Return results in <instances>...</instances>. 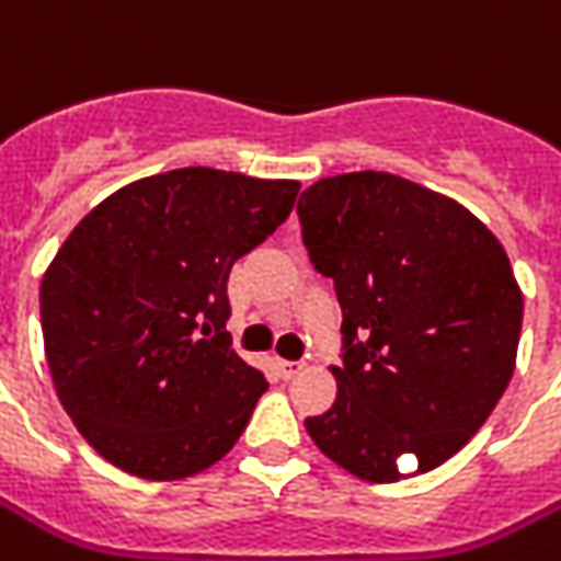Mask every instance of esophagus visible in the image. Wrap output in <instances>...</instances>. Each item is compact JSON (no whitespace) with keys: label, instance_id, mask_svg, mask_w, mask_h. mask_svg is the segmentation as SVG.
<instances>
[{"label":"esophagus","instance_id":"obj_1","mask_svg":"<svg viewBox=\"0 0 561 561\" xmlns=\"http://www.w3.org/2000/svg\"><path fill=\"white\" fill-rule=\"evenodd\" d=\"M280 373H284V378H295V375L304 373V360H280Z\"/></svg>","mask_w":561,"mask_h":561}]
</instances>
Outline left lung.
I'll list each match as a JSON object with an SVG mask.
<instances>
[{"mask_svg": "<svg viewBox=\"0 0 561 561\" xmlns=\"http://www.w3.org/2000/svg\"><path fill=\"white\" fill-rule=\"evenodd\" d=\"M309 261L341 323L335 404L307 419L364 481L427 473L488 421L516 367L525 300L496 234L461 203L387 171L318 180L298 201Z\"/></svg>", "mask_w": 561, "mask_h": 561, "instance_id": "obj_1", "label": "left lung"}]
</instances>
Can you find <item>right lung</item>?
<instances>
[{
    "label": "right lung",
    "instance_id": "right-lung-1",
    "mask_svg": "<svg viewBox=\"0 0 561 561\" xmlns=\"http://www.w3.org/2000/svg\"><path fill=\"white\" fill-rule=\"evenodd\" d=\"M298 188L174 169L123 186L68 234L42 277V335L65 413L105 461L174 481L234 447L270 381L231 350L226 284Z\"/></svg>",
    "mask_w": 561,
    "mask_h": 561
}]
</instances>
